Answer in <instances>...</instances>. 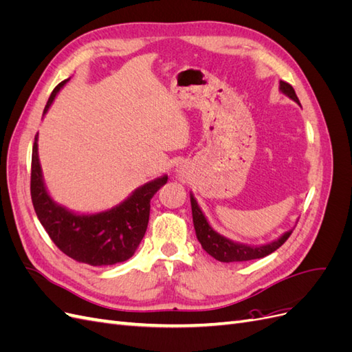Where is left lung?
Returning <instances> with one entry per match:
<instances>
[{"label":"left lung","instance_id":"obj_1","mask_svg":"<svg viewBox=\"0 0 352 352\" xmlns=\"http://www.w3.org/2000/svg\"><path fill=\"white\" fill-rule=\"evenodd\" d=\"M280 91L283 94H286L287 97L300 104V100H298L296 94L289 83L280 80ZM190 206H192L194 228H195L197 238L201 243V247L204 248L211 255V257H214L216 260H219L221 263L250 261V260L263 258V257H265V255H269L278 248H280L292 233V230L286 232V233H283V236H280L278 241H274L267 245H261V247H248V245L232 242L230 239L221 236L217 232L212 230L192 195H190Z\"/></svg>","mask_w":352,"mask_h":352}]
</instances>
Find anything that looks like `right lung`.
<instances>
[{
  "label": "right lung",
  "mask_w": 352,
  "mask_h": 352,
  "mask_svg": "<svg viewBox=\"0 0 352 352\" xmlns=\"http://www.w3.org/2000/svg\"><path fill=\"white\" fill-rule=\"evenodd\" d=\"M66 82H60L52 91L44 114ZM166 182L167 176H163L145 184L120 206L109 211L89 216L74 214L57 206L47 192L38 160V135H35L30 168L32 204L51 241L61 252L78 263L111 265L131 258L146 232L151 198Z\"/></svg>",
  "instance_id": "obj_1"
}]
</instances>
